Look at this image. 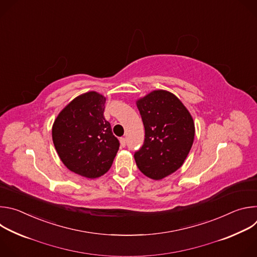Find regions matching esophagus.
<instances>
[{"instance_id": "esophagus-1", "label": "esophagus", "mask_w": 257, "mask_h": 257, "mask_svg": "<svg viewBox=\"0 0 257 257\" xmlns=\"http://www.w3.org/2000/svg\"><path fill=\"white\" fill-rule=\"evenodd\" d=\"M120 143H121V145L123 146V148H125V146H126V138L121 137L120 138Z\"/></svg>"}]
</instances>
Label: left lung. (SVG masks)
<instances>
[{"label":"left lung","mask_w":257,"mask_h":257,"mask_svg":"<svg viewBox=\"0 0 257 257\" xmlns=\"http://www.w3.org/2000/svg\"><path fill=\"white\" fill-rule=\"evenodd\" d=\"M145 129L142 148L135 153L138 169L154 180L176 172L186 160L194 140V121L172 92L154 90L136 100Z\"/></svg>","instance_id":"8db88e82"}]
</instances>
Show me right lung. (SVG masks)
<instances>
[{"instance_id":"1","label":"right lung","mask_w":257,"mask_h":257,"mask_svg":"<svg viewBox=\"0 0 257 257\" xmlns=\"http://www.w3.org/2000/svg\"><path fill=\"white\" fill-rule=\"evenodd\" d=\"M105 97L88 91L72 99L52 128L57 154L71 172L88 179L105 174L119 150V140L103 117Z\"/></svg>"}]
</instances>
